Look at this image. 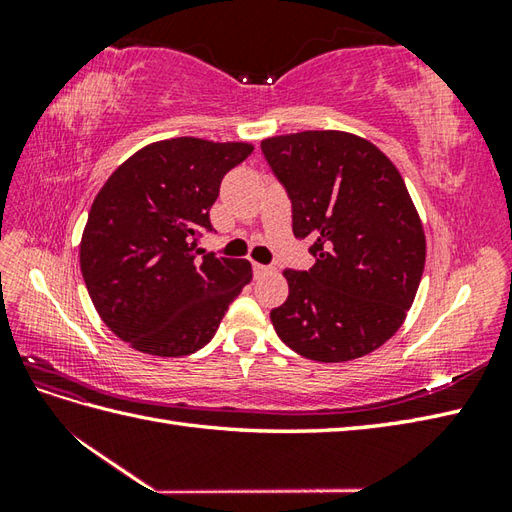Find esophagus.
<instances>
[{
  "label": "esophagus",
  "instance_id": "esophagus-1",
  "mask_svg": "<svg viewBox=\"0 0 512 512\" xmlns=\"http://www.w3.org/2000/svg\"><path fill=\"white\" fill-rule=\"evenodd\" d=\"M253 270H255L257 277H259V275H266V273H273V268L264 266V264H253Z\"/></svg>",
  "mask_w": 512,
  "mask_h": 512
}]
</instances>
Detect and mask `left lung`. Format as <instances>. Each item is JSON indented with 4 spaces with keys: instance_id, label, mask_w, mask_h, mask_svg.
<instances>
[{
    "instance_id": "left-lung-1",
    "label": "left lung",
    "mask_w": 512,
    "mask_h": 512,
    "mask_svg": "<svg viewBox=\"0 0 512 512\" xmlns=\"http://www.w3.org/2000/svg\"><path fill=\"white\" fill-rule=\"evenodd\" d=\"M292 202V233L317 264L284 270L288 299L270 312L290 350L345 363L398 332L420 286L427 239L400 171L369 140L314 129L262 140Z\"/></svg>"
}]
</instances>
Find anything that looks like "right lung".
I'll return each mask as SVG.
<instances>
[{
  "label": "right lung",
  "instance_id": "obj_1",
  "mask_svg": "<svg viewBox=\"0 0 512 512\" xmlns=\"http://www.w3.org/2000/svg\"><path fill=\"white\" fill-rule=\"evenodd\" d=\"M250 143L158 140L118 167L92 202L81 273L103 323L151 356H187L213 339L253 279L246 259L200 254L222 178Z\"/></svg>",
  "mask_w": 512,
  "mask_h": 512
}]
</instances>
